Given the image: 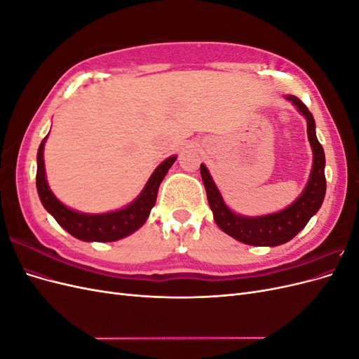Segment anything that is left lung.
<instances>
[{
    "instance_id": "1",
    "label": "left lung",
    "mask_w": 359,
    "mask_h": 359,
    "mask_svg": "<svg viewBox=\"0 0 359 359\" xmlns=\"http://www.w3.org/2000/svg\"><path fill=\"white\" fill-rule=\"evenodd\" d=\"M286 100L297 106V109L307 119V135L313 149V169L306 189L301 196L286 210L260 217H245L229 210L222 194L214 184L208 169L201 165V175L206 190V198L214 214L217 226L235 240L248 245L276 247L290 241L301 232L311 217L316 214L327 191L325 180V153L316 137V124L311 112L298 97L286 95Z\"/></svg>"
}]
</instances>
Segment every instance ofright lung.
Instances as JSON below:
<instances>
[{"instance_id": "1", "label": "right lung", "mask_w": 359, "mask_h": 359, "mask_svg": "<svg viewBox=\"0 0 359 359\" xmlns=\"http://www.w3.org/2000/svg\"><path fill=\"white\" fill-rule=\"evenodd\" d=\"M46 139L48 136L41 140L37 151L36 184L39 198L46 211L58 222L62 229H66L78 240L90 243H111L121 240V238H126L137 231L147 222L151 208L156 205L160 182L177 160V156H172L160 163L153 172V175L149 177L142 193L126 208L106 214H83L62 205L48 186L45 160H43V149H45Z\"/></svg>"}]
</instances>
